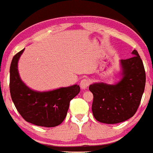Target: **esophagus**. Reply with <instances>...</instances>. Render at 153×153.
<instances>
[{
  "instance_id": "esophagus-1",
  "label": "esophagus",
  "mask_w": 153,
  "mask_h": 153,
  "mask_svg": "<svg viewBox=\"0 0 153 153\" xmlns=\"http://www.w3.org/2000/svg\"><path fill=\"white\" fill-rule=\"evenodd\" d=\"M88 85H89V81L87 79H84L81 81L80 86L81 88H82V89H86L88 86Z\"/></svg>"
}]
</instances>
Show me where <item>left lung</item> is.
Returning <instances> with one entry per match:
<instances>
[{"mask_svg": "<svg viewBox=\"0 0 153 153\" xmlns=\"http://www.w3.org/2000/svg\"><path fill=\"white\" fill-rule=\"evenodd\" d=\"M133 56L120 60L121 79L115 84L94 83L89 86L94 95L92 112L96 120L107 124L125 121L134 116L146 86V71L135 50Z\"/></svg>", "mask_w": 153, "mask_h": 153, "instance_id": "8db88e82", "label": "left lung"}]
</instances>
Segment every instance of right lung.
<instances>
[{"instance_id":"obj_1","label":"right lung","mask_w":153,"mask_h":153,"mask_svg":"<svg viewBox=\"0 0 153 153\" xmlns=\"http://www.w3.org/2000/svg\"><path fill=\"white\" fill-rule=\"evenodd\" d=\"M25 49L13 56L10 67L11 99L19 114L27 122L43 127H55L67 116L69 102L79 93L77 84L48 91L31 89L20 79L18 63Z\"/></svg>"}]
</instances>
